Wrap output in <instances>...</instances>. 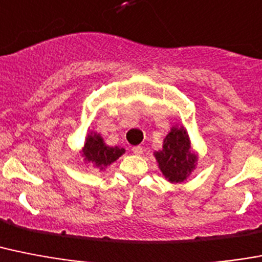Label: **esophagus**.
<instances>
[{
    "mask_svg": "<svg viewBox=\"0 0 262 262\" xmlns=\"http://www.w3.org/2000/svg\"><path fill=\"white\" fill-rule=\"evenodd\" d=\"M132 152L135 153V155H142L144 149H142V146H133V148H132Z\"/></svg>",
    "mask_w": 262,
    "mask_h": 262,
    "instance_id": "1",
    "label": "esophagus"
}]
</instances>
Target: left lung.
<instances>
[{
  "label": "left lung",
  "instance_id": "8db88e82",
  "mask_svg": "<svg viewBox=\"0 0 262 262\" xmlns=\"http://www.w3.org/2000/svg\"><path fill=\"white\" fill-rule=\"evenodd\" d=\"M161 173L169 183L186 182L196 168L198 155L191 146L188 132L183 125L172 126L165 136L163 149L153 153Z\"/></svg>",
  "mask_w": 262,
  "mask_h": 262
}]
</instances>
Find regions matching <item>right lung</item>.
I'll return each mask as SVG.
<instances>
[{"label":"right lung","mask_w":262,"mask_h":262,"mask_svg":"<svg viewBox=\"0 0 262 262\" xmlns=\"http://www.w3.org/2000/svg\"><path fill=\"white\" fill-rule=\"evenodd\" d=\"M80 153L84 159V163L93 165L99 171H103L114 161L118 160L125 153V149L121 146L106 145V142L103 141L99 133L89 130Z\"/></svg>","instance_id":"1"}]
</instances>
